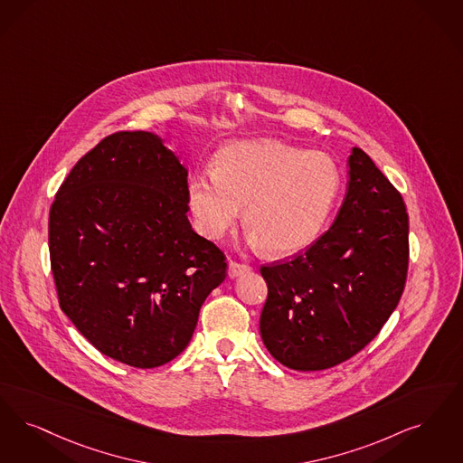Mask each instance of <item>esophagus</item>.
<instances>
[{"label":"esophagus","mask_w":463,"mask_h":463,"mask_svg":"<svg viewBox=\"0 0 463 463\" xmlns=\"http://www.w3.org/2000/svg\"><path fill=\"white\" fill-rule=\"evenodd\" d=\"M251 270V267L250 265H246V263H240V261H234V260H231L229 261V267H227V274H229V278H240L242 274H246V272H250Z\"/></svg>","instance_id":"34e87169"}]
</instances>
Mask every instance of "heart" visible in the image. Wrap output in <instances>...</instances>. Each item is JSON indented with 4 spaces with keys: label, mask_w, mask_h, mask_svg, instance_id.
Listing matches in <instances>:
<instances>
[{
    "label": "heart",
    "mask_w": 463,
    "mask_h": 463,
    "mask_svg": "<svg viewBox=\"0 0 463 463\" xmlns=\"http://www.w3.org/2000/svg\"><path fill=\"white\" fill-rule=\"evenodd\" d=\"M343 185L331 155L278 141H240L221 149L215 172L191 177L187 200L198 231L217 241L240 221L253 246L295 255L314 244L331 219Z\"/></svg>",
    "instance_id": "obj_1"
}]
</instances>
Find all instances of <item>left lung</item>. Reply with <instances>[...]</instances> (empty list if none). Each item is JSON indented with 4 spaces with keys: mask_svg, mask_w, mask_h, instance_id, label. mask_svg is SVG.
Wrapping results in <instances>:
<instances>
[{
    "mask_svg": "<svg viewBox=\"0 0 463 463\" xmlns=\"http://www.w3.org/2000/svg\"><path fill=\"white\" fill-rule=\"evenodd\" d=\"M331 229L295 259L261 267L265 348L293 370L331 369L364 350L403 295L408 213L402 194L360 148Z\"/></svg>",
    "mask_w": 463,
    "mask_h": 463,
    "instance_id": "1",
    "label": "left lung"
}]
</instances>
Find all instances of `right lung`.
<instances>
[{
	"mask_svg": "<svg viewBox=\"0 0 463 463\" xmlns=\"http://www.w3.org/2000/svg\"><path fill=\"white\" fill-rule=\"evenodd\" d=\"M187 168L153 132H115L86 153L50 210L58 301L98 352L137 369L189 345L222 251L187 221Z\"/></svg>",
	"mask_w": 463,
	"mask_h": 463,
	"instance_id": "right-lung-1",
	"label": "right lung"
}]
</instances>
